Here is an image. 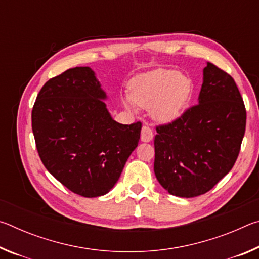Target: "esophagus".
I'll use <instances>...</instances> for the list:
<instances>
[{
  "instance_id": "obj_1",
  "label": "esophagus",
  "mask_w": 259,
  "mask_h": 259,
  "mask_svg": "<svg viewBox=\"0 0 259 259\" xmlns=\"http://www.w3.org/2000/svg\"><path fill=\"white\" fill-rule=\"evenodd\" d=\"M140 139H142V142H145V143L151 142V140L153 139V131L150 126L143 125L142 134H140Z\"/></svg>"
}]
</instances>
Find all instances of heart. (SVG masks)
I'll return each mask as SVG.
<instances>
[{
	"instance_id": "1",
	"label": "heart",
	"mask_w": 259,
	"mask_h": 259,
	"mask_svg": "<svg viewBox=\"0 0 259 259\" xmlns=\"http://www.w3.org/2000/svg\"><path fill=\"white\" fill-rule=\"evenodd\" d=\"M194 84L190 76L175 69H156L135 77L130 84V96L123 105L134 109L135 105L151 108L155 120L170 122L181 115L190 102Z\"/></svg>"
}]
</instances>
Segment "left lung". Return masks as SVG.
<instances>
[{
    "instance_id": "left-lung-1",
    "label": "left lung",
    "mask_w": 259,
    "mask_h": 259,
    "mask_svg": "<svg viewBox=\"0 0 259 259\" xmlns=\"http://www.w3.org/2000/svg\"><path fill=\"white\" fill-rule=\"evenodd\" d=\"M199 104L171 123L156 126V179L170 194H204L230 172L238 159L247 113L230 74L207 63Z\"/></svg>"
}]
</instances>
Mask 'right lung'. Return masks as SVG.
I'll use <instances>...</instances> for the list:
<instances>
[{"label": "right lung", "mask_w": 259, "mask_h": 259, "mask_svg": "<svg viewBox=\"0 0 259 259\" xmlns=\"http://www.w3.org/2000/svg\"><path fill=\"white\" fill-rule=\"evenodd\" d=\"M105 99L93 69L75 67L50 78L32 111L42 163L57 181L84 198L112 190L140 138L142 123L114 121Z\"/></svg>", "instance_id": "right-lung-1"}]
</instances>
